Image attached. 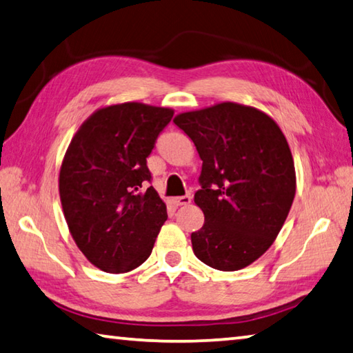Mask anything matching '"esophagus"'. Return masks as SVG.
<instances>
[{
  "instance_id": "34e87169",
  "label": "esophagus",
  "mask_w": 353,
  "mask_h": 353,
  "mask_svg": "<svg viewBox=\"0 0 353 353\" xmlns=\"http://www.w3.org/2000/svg\"><path fill=\"white\" fill-rule=\"evenodd\" d=\"M191 202L190 196H181V197H172L171 203L176 205V207H181V205H188Z\"/></svg>"
}]
</instances>
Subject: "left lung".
I'll return each instance as SVG.
<instances>
[{
  "instance_id": "1",
  "label": "left lung",
  "mask_w": 353,
  "mask_h": 353,
  "mask_svg": "<svg viewBox=\"0 0 353 353\" xmlns=\"http://www.w3.org/2000/svg\"><path fill=\"white\" fill-rule=\"evenodd\" d=\"M172 121L202 160L194 203L205 222L191 233L194 254L222 272L253 264L278 238L296 193L284 132L264 111L234 101L181 112Z\"/></svg>"
}]
</instances>
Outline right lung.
Wrapping results in <instances>:
<instances>
[{"mask_svg":"<svg viewBox=\"0 0 353 353\" xmlns=\"http://www.w3.org/2000/svg\"><path fill=\"white\" fill-rule=\"evenodd\" d=\"M174 115L171 108L126 101L83 121L63 157L59 190L69 233L85 258L108 273L131 272L148 259L166 205L145 190L146 157Z\"/></svg>","mask_w":353,"mask_h":353,"instance_id":"1","label":"right lung"}]
</instances>
